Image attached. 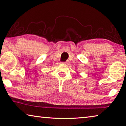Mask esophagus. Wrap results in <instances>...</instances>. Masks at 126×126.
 Here are the masks:
<instances>
[{"instance_id": "34e87169", "label": "esophagus", "mask_w": 126, "mask_h": 126, "mask_svg": "<svg viewBox=\"0 0 126 126\" xmlns=\"http://www.w3.org/2000/svg\"><path fill=\"white\" fill-rule=\"evenodd\" d=\"M63 64H65V65H68L69 63V62H68V61H66V62H64V63H63Z\"/></svg>"}]
</instances>
